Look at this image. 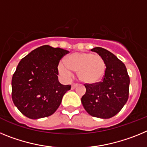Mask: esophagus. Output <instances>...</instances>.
Masks as SVG:
<instances>
[{
    "label": "esophagus",
    "mask_w": 147,
    "mask_h": 147,
    "mask_svg": "<svg viewBox=\"0 0 147 147\" xmlns=\"http://www.w3.org/2000/svg\"><path fill=\"white\" fill-rule=\"evenodd\" d=\"M77 83H73L72 85H71V89H74V88H76V87L77 86Z\"/></svg>",
    "instance_id": "obj_1"
}]
</instances>
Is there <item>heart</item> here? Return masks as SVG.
Instances as JSON below:
<instances>
[{"label":"heart","mask_w":147,"mask_h":147,"mask_svg":"<svg viewBox=\"0 0 147 147\" xmlns=\"http://www.w3.org/2000/svg\"><path fill=\"white\" fill-rule=\"evenodd\" d=\"M66 64L61 62L58 66L59 73L65 77L71 76V71L78 72L82 82L94 84L103 78L106 71L105 60L98 54L74 53L65 59Z\"/></svg>","instance_id":"b5f03b06"}]
</instances>
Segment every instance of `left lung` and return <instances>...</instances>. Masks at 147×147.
Instances as JSON below:
<instances>
[{"instance_id":"8db88e82","label":"left lung","mask_w":147,"mask_h":147,"mask_svg":"<svg viewBox=\"0 0 147 147\" xmlns=\"http://www.w3.org/2000/svg\"><path fill=\"white\" fill-rule=\"evenodd\" d=\"M105 60L106 71L102 82L85 84L86 92L82 97L88 114L100 119H110L119 113L129 98V76L125 65L103 48L91 49Z\"/></svg>"}]
</instances>
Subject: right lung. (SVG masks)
I'll list each match as a JSON object with an SVG mask.
<instances>
[{
  "label": "right lung",
  "mask_w": 147,
  "mask_h": 147,
  "mask_svg": "<svg viewBox=\"0 0 147 147\" xmlns=\"http://www.w3.org/2000/svg\"><path fill=\"white\" fill-rule=\"evenodd\" d=\"M69 51L42 45L19 62L11 80L12 101L22 114L32 119L50 116L57 110L70 85L58 80V65Z\"/></svg>",
  "instance_id": "obj_1"
}]
</instances>
